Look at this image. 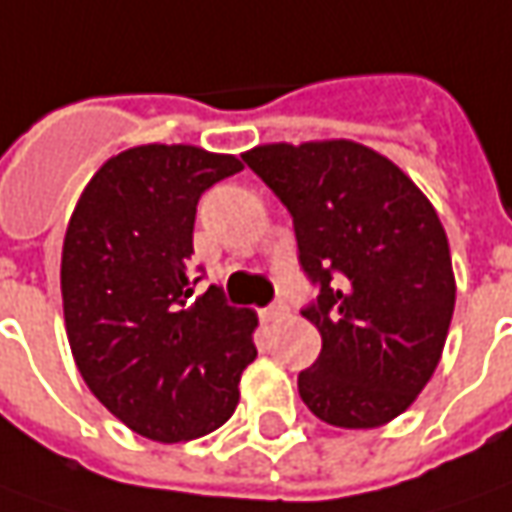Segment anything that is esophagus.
Segmentation results:
<instances>
[{"label":"esophagus","mask_w":512,"mask_h":512,"mask_svg":"<svg viewBox=\"0 0 512 512\" xmlns=\"http://www.w3.org/2000/svg\"><path fill=\"white\" fill-rule=\"evenodd\" d=\"M285 316H288V305H285V302H277V305L266 308V311L260 314V319H263L266 325H274V322H283Z\"/></svg>","instance_id":"34e87169"}]
</instances>
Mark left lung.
<instances>
[{
  "label": "left lung",
  "mask_w": 512,
  "mask_h": 512,
  "mask_svg": "<svg viewBox=\"0 0 512 512\" xmlns=\"http://www.w3.org/2000/svg\"><path fill=\"white\" fill-rule=\"evenodd\" d=\"M246 165L294 215L305 311L322 336L300 398L339 429H378L403 415L440 364L457 280L446 229L392 159L353 139L266 142Z\"/></svg>",
  "instance_id": "8db88e82"
}]
</instances>
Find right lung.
Masks as SVG:
<instances>
[{
	"instance_id": "1",
	"label": "right lung",
	"mask_w": 512,
	"mask_h": 512,
	"mask_svg": "<svg viewBox=\"0 0 512 512\" xmlns=\"http://www.w3.org/2000/svg\"><path fill=\"white\" fill-rule=\"evenodd\" d=\"M243 170L198 145H137L106 159L66 224V339L86 387L120 423L156 443L221 429L257 358V314L210 285L193 300L201 193Z\"/></svg>"
}]
</instances>
